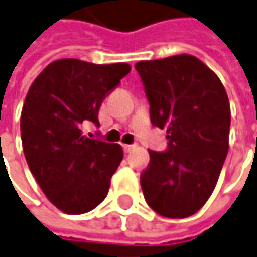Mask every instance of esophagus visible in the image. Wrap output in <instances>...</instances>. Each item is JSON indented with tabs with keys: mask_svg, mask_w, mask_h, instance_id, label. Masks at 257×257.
<instances>
[{
	"mask_svg": "<svg viewBox=\"0 0 257 257\" xmlns=\"http://www.w3.org/2000/svg\"><path fill=\"white\" fill-rule=\"evenodd\" d=\"M136 147H137L136 144H123V149H124L125 153H132Z\"/></svg>",
	"mask_w": 257,
	"mask_h": 257,
	"instance_id": "esophagus-1",
	"label": "esophagus"
}]
</instances>
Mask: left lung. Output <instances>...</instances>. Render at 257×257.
<instances>
[{
    "label": "left lung",
    "instance_id": "left-lung-1",
    "mask_svg": "<svg viewBox=\"0 0 257 257\" xmlns=\"http://www.w3.org/2000/svg\"><path fill=\"white\" fill-rule=\"evenodd\" d=\"M154 127L167 130L165 151H150L140 175L143 194L158 215L198 212L215 189L229 149L230 106L219 80L192 55L136 63Z\"/></svg>",
    "mask_w": 257,
    "mask_h": 257
}]
</instances>
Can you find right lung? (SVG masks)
<instances>
[{"mask_svg": "<svg viewBox=\"0 0 257 257\" xmlns=\"http://www.w3.org/2000/svg\"><path fill=\"white\" fill-rule=\"evenodd\" d=\"M130 69L59 59L29 87L21 113L22 149L36 182L62 212H89L107 195L123 149L86 137L82 127L100 125L101 101Z\"/></svg>", "mask_w": 257, "mask_h": 257, "instance_id": "obj_1", "label": "right lung"}]
</instances>
